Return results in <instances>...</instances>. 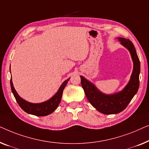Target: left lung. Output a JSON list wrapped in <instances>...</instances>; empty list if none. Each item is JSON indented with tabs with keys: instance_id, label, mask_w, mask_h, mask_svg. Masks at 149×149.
I'll return each instance as SVG.
<instances>
[{
	"instance_id": "1",
	"label": "left lung",
	"mask_w": 149,
	"mask_h": 149,
	"mask_svg": "<svg viewBox=\"0 0 149 149\" xmlns=\"http://www.w3.org/2000/svg\"><path fill=\"white\" fill-rule=\"evenodd\" d=\"M118 39L121 45L130 51L134 63L130 79L122 91L113 95H105L96 88L93 83L80 76L81 86L90 103L98 111L106 115L119 113L124 110L139 88L140 64L134 46L128 39L124 38H118Z\"/></svg>"
}]
</instances>
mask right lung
<instances>
[{
	"instance_id": "obj_1",
	"label": "right lung",
	"mask_w": 149,
	"mask_h": 149,
	"mask_svg": "<svg viewBox=\"0 0 149 149\" xmlns=\"http://www.w3.org/2000/svg\"><path fill=\"white\" fill-rule=\"evenodd\" d=\"M70 78L66 79L63 83L62 84L58 91L53 97L48 100L47 101L41 102V103H32L29 102L22 98H21L14 88L13 84L12 79L11 78V88L12 93L15 98L16 101L17 102L20 107L26 112L27 113L32 114L36 116H47L48 115L51 114L57 107L58 104L60 103L61 100L63 91L67 85L68 81L70 80Z\"/></svg>"
}]
</instances>
